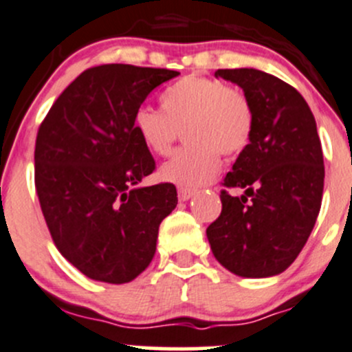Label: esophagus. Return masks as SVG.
<instances>
[{
	"label": "esophagus",
	"mask_w": 352,
	"mask_h": 352,
	"mask_svg": "<svg viewBox=\"0 0 352 352\" xmlns=\"http://www.w3.org/2000/svg\"><path fill=\"white\" fill-rule=\"evenodd\" d=\"M194 196L192 189H187V187H179V199L180 201H189Z\"/></svg>",
	"instance_id": "obj_1"
}]
</instances>
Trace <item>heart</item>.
<instances>
[{
    "label": "heart",
    "mask_w": 352,
    "mask_h": 352,
    "mask_svg": "<svg viewBox=\"0 0 352 352\" xmlns=\"http://www.w3.org/2000/svg\"><path fill=\"white\" fill-rule=\"evenodd\" d=\"M254 109L242 90L214 78L189 74L162 94V109L141 105L133 116V131L146 150L165 156L172 151L177 129L186 126V148L160 170L165 182L179 187L208 184L221 168V155L236 156L254 133Z\"/></svg>",
    "instance_id": "b5f03b06"
}]
</instances>
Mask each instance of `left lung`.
I'll return each instance as SVG.
<instances>
[{
    "instance_id": "left-lung-1",
    "label": "left lung",
    "mask_w": 352,
    "mask_h": 352,
    "mask_svg": "<svg viewBox=\"0 0 352 352\" xmlns=\"http://www.w3.org/2000/svg\"><path fill=\"white\" fill-rule=\"evenodd\" d=\"M239 85L254 109L248 146L226 173L221 214L208 226L216 261L242 278L286 271L307 243L324 194V155L317 124L300 91L254 67L218 69Z\"/></svg>"
}]
</instances>
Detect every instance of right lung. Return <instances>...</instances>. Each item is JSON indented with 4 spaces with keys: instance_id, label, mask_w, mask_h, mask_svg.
Masks as SVG:
<instances>
[{
    "instance_id": "obj_1",
    "label": "right lung",
    "mask_w": 352,
    "mask_h": 352,
    "mask_svg": "<svg viewBox=\"0 0 352 352\" xmlns=\"http://www.w3.org/2000/svg\"><path fill=\"white\" fill-rule=\"evenodd\" d=\"M179 71L102 65L54 102L35 141V189L63 257L94 281L124 285L150 265L173 184L138 187L155 160L133 131L148 95Z\"/></svg>"
}]
</instances>
